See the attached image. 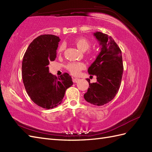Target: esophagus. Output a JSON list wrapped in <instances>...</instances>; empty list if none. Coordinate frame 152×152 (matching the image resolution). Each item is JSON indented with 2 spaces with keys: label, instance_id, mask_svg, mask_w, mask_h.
<instances>
[{
  "label": "esophagus",
  "instance_id": "obj_1",
  "mask_svg": "<svg viewBox=\"0 0 152 152\" xmlns=\"http://www.w3.org/2000/svg\"><path fill=\"white\" fill-rule=\"evenodd\" d=\"M72 81H73L74 83H77L79 81V79L78 78H73Z\"/></svg>",
  "mask_w": 152,
  "mask_h": 152
}]
</instances>
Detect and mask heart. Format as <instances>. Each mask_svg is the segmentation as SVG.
<instances>
[{
  "label": "heart",
  "instance_id": "b5f03b06",
  "mask_svg": "<svg viewBox=\"0 0 152 152\" xmlns=\"http://www.w3.org/2000/svg\"><path fill=\"white\" fill-rule=\"evenodd\" d=\"M74 44L76 45V46L82 51H86L89 49L91 47V43L88 38L84 37H78L76 38L74 40ZM64 49V45H61L57 50V53H62ZM89 56H93V53H88ZM86 68V64L82 62H73L70 63L66 65V69L69 70V72L73 76L78 75L80 71L83 70Z\"/></svg>",
  "mask_w": 152,
  "mask_h": 152
}]
</instances>
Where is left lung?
<instances>
[{"label":"left lung","instance_id":"obj_1","mask_svg":"<svg viewBox=\"0 0 152 152\" xmlns=\"http://www.w3.org/2000/svg\"><path fill=\"white\" fill-rule=\"evenodd\" d=\"M93 35L101 46V51L95 61L89 67V74L96 76V82L90 83L84 94L87 102L102 106L111 101L118 92L121 85L124 65L120 48L112 37L101 32Z\"/></svg>","mask_w":152,"mask_h":152}]
</instances>
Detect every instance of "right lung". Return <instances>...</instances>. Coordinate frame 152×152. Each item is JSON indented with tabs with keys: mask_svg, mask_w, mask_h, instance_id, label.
I'll use <instances>...</instances> for the list:
<instances>
[{
	"mask_svg": "<svg viewBox=\"0 0 152 152\" xmlns=\"http://www.w3.org/2000/svg\"><path fill=\"white\" fill-rule=\"evenodd\" d=\"M59 41L56 35H40L29 44L23 59L25 88L32 101L45 109L59 105L66 90L73 84L68 73L57 78L49 72L48 64L56 59Z\"/></svg>",
	"mask_w": 152,
	"mask_h": 152,
	"instance_id": "add662e5",
	"label": "right lung"
}]
</instances>
